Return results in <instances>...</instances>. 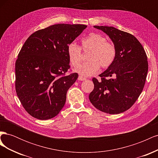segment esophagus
Returning a JSON list of instances; mask_svg holds the SVG:
<instances>
[{"mask_svg": "<svg viewBox=\"0 0 158 158\" xmlns=\"http://www.w3.org/2000/svg\"><path fill=\"white\" fill-rule=\"evenodd\" d=\"M78 80H80V81H84V80H86V78H84V77H82V76H79L78 78Z\"/></svg>", "mask_w": 158, "mask_h": 158, "instance_id": "obj_1", "label": "esophagus"}]
</instances>
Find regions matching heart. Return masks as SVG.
<instances>
[{
	"instance_id": "heart-1",
	"label": "heart",
	"mask_w": 158,
	"mask_h": 158,
	"mask_svg": "<svg viewBox=\"0 0 158 158\" xmlns=\"http://www.w3.org/2000/svg\"><path fill=\"white\" fill-rule=\"evenodd\" d=\"M82 48L84 51H90L88 62L80 65L76 72L83 76H90L99 70L100 65L102 68L109 67L115 59L116 50L113 44L107 42L106 37L91 33L82 40ZM69 59L74 67H77L82 60L80 47L74 42L68 45Z\"/></svg>"
}]
</instances>
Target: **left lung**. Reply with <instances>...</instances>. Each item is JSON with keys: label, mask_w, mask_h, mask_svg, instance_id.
Instances as JSON below:
<instances>
[{"label": "left lung", "mask_w": 158, "mask_h": 158, "mask_svg": "<svg viewBox=\"0 0 158 158\" xmlns=\"http://www.w3.org/2000/svg\"><path fill=\"white\" fill-rule=\"evenodd\" d=\"M111 39L116 50L113 63L92 79L93 91L89 99L93 106L104 113L118 114L127 111L135 103L144 88L148 64L145 51L131 33L114 27L94 26ZM113 76L114 78L109 79Z\"/></svg>", "instance_id": "1"}]
</instances>
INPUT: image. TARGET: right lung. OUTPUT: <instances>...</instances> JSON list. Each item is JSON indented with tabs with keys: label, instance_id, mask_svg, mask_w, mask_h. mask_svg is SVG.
Here are the masks:
<instances>
[{
	"label": "right lung",
	"instance_id": "right-lung-1",
	"mask_svg": "<svg viewBox=\"0 0 158 158\" xmlns=\"http://www.w3.org/2000/svg\"><path fill=\"white\" fill-rule=\"evenodd\" d=\"M87 27L59 23L38 30L23 44L16 62V91L26 111L40 120L55 117L78 75L70 69L68 45Z\"/></svg>",
	"mask_w": 158,
	"mask_h": 158
}]
</instances>
